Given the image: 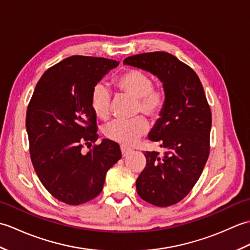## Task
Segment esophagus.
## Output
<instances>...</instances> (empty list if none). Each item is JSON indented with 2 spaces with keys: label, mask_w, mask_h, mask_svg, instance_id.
Masks as SVG:
<instances>
[{
  "label": "esophagus",
  "mask_w": 250,
  "mask_h": 250,
  "mask_svg": "<svg viewBox=\"0 0 250 250\" xmlns=\"http://www.w3.org/2000/svg\"><path fill=\"white\" fill-rule=\"evenodd\" d=\"M121 153H122V157H126L128 155H130V153L132 152V149H130V148L125 147V146H121Z\"/></svg>",
  "instance_id": "obj_1"
}]
</instances>
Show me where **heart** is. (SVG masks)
Listing matches in <instances>:
<instances>
[{
    "instance_id": "1",
    "label": "heart",
    "mask_w": 250,
    "mask_h": 250,
    "mask_svg": "<svg viewBox=\"0 0 250 250\" xmlns=\"http://www.w3.org/2000/svg\"><path fill=\"white\" fill-rule=\"evenodd\" d=\"M115 84L121 92L137 100L136 110L157 119L166 105V94L162 89L153 88L152 78L137 68L122 73L116 78ZM110 93L104 84H97L91 93V107L94 114L106 119L110 114ZM148 131V122L144 118L131 121L115 120L104 128V135L122 145H132Z\"/></svg>"
}]
</instances>
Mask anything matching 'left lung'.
I'll list each match as a JSON object with an SVG mask.
<instances>
[{
    "label": "left lung",
    "mask_w": 250,
    "mask_h": 250,
    "mask_svg": "<svg viewBox=\"0 0 250 250\" xmlns=\"http://www.w3.org/2000/svg\"><path fill=\"white\" fill-rule=\"evenodd\" d=\"M124 64L151 73L163 84L166 105L148 139L166 149L146 151V167L136 179L141 198L155 206L178 203L200 178L209 155L211 113L195 72L163 51L125 58Z\"/></svg>",
    "instance_id": "obj_1"
}]
</instances>
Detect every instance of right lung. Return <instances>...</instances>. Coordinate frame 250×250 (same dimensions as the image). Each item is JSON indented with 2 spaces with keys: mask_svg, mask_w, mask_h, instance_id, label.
I'll use <instances>...</instances> for the list:
<instances>
[{
  "mask_svg": "<svg viewBox=\"0 0 250 250\" xmlns=\"http://www.w3.org/2000/svg\"><path fill=\"white\" fill-rule=\"evenodd\" d=\"M118 61L72 56L47 70L26 110L25 126L32 164L47 191L63 203L79 205L103 189L108 169L121 158L117 143L98 140L91 107L93 88Z\"/></svg>",
  "mask_w": 250,
  "mask_h": 250,
  "instance_id": "add662e5",
  "label": "right lung"
}]
</instances>
